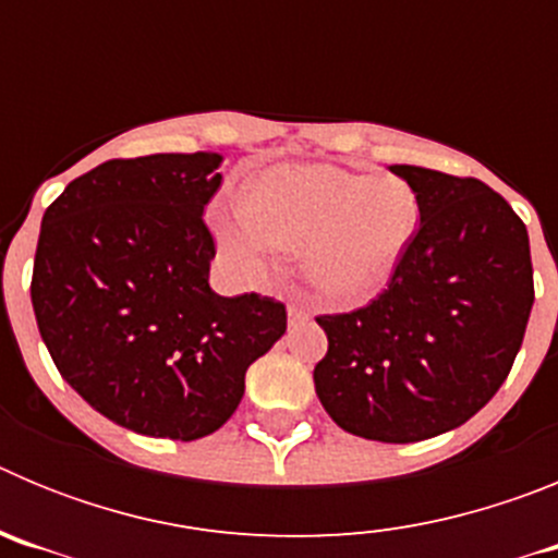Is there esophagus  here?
Masks as SVG:
<instances>
[{"instance_id":"esophagus-1","label":"esophagus","mask_w":558,"mask_h":558,"mask_svg":"<svg viewBox=\"0 0 558 558\" xmlns=\"http://www.w3.org/2000/svg\"><path fill=\"white\" fill-rule=\"evenodd\" d=\"M307 310L302 307V304H288V318H290V324H295V322H307Z\"/></svg>"}]
</instances>
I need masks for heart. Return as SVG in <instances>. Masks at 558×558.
I'll return each mask as SVG.
<instances>
[{
    "label": "heart",
    "mask_w": 558,
    "mask_h": 558,
    "mask_svg": "<svg viewBox=\"0 0 558 558\" xmlns=\"http://www.w3.org/2000/svg\"><path fill=\"white\" fill-rule=\"evenodd\" d=\"M245 215H218L220 243L259 274L274 248H304L315 293L357 304L386 288L418 229V201L399 179L329 165H282L245 192Z\"/></svg>",
    "instance_id": "b5f03b06"
}]
</instances>
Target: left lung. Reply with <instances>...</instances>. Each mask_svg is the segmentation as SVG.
Here are the masks:
<instances>
[{
  "instance_id": "left-lung-1",
  "label": "left lung",
  "mask_w": 558,
  "mask_h": 558,
  "mask_svg": "<svg viewBox=\"0 0 558 558\" xmlns=\"http://www.w3.org/2000/svg\"><path fill=\"white\" fill-rule=\"evenodd\" d=\"M418 229L366 307L318 315L329 349L315 393L338 427L411 445L461 427L506 383L534 307L525 223L477 179L393 165Z\"/></svg>"
}]
</instances>
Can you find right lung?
<instances>
[{
    "label": "right lung",
    "mask_w": 558,
    "mask_h": 558,
    "mask_svg": "<svg viewBox=\"0 0 558 558\" xmlns=\"http://www.w3.org/2000/svg\"><path fill=\"white\" fill-rule=\"evenodd\" d=\"M218 153H153L83 172L44 211L33 310L61 377L133 433L195 441L229 422L245 372L288 329L282 302L209 288L204 209Z\"/></svg>",
    "instance_id": "obj_1"
}]
</instances>
